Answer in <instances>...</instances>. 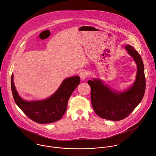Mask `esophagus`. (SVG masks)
I'll return each instance as SVG.
<instances>
[{
  "mask_svg": "<svg viewBox=\"0 0 156 156\" xmlns=\"http://www.w3.org/2000/svg\"><path fill=\"white\" fill-rule=\"evenodd\" d=\"M79 76H80L81 80L83 81V80H84L86 79V78L87 77V73H86L85 72H84V71H81V72H80Z\"/></svg>",
  "mask_w": 156,
  "mask_h": 156,
  "instance_id": "obj_1",
  "label": "esophagus"
}]
</instances>
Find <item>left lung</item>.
<instances>
[{
	"mask_svg": "<svg viewBox=\"0 0 156 156\" xmlns=\"http://www.w3.org/2000/svg\"><path fill=\"white\" fill-rule=\"evenodd\" d=\"M125 48L137 67L136 80L132 86L120 92L104 84L99 78L88 81L94 111L101 118L109 120L119 121L128 117L141 102L145 92L146 81L142 58L131 45L126 44Z\"/></svg>",
	"mask_w": 156,
	"mask_h": 156,
	"instance_id": "left-lung-1",
	"label": "left lung"
}]
</instances>
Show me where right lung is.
Instances as JSON below:
<instances>
[{
	"mask_svg": "<svg viewBox=\"0 0 156 156\" xmlns=\"http://www.w3.org/2000/svg\"><path fill=\"white\" fill-rule=\"evenodd\" d=\"M80 82L78 76L63 80L56 91L50 97L42 100L26 101L18 94L11 75V91L15 103L31 120L37 123H50L60 120L65 114L68 100Z\"/></svg>",
	"mask_w": 156,
	"mask_h": 156,
	"instance_id": "obj_1",
	"label": "right lung"
}]
</instances>
